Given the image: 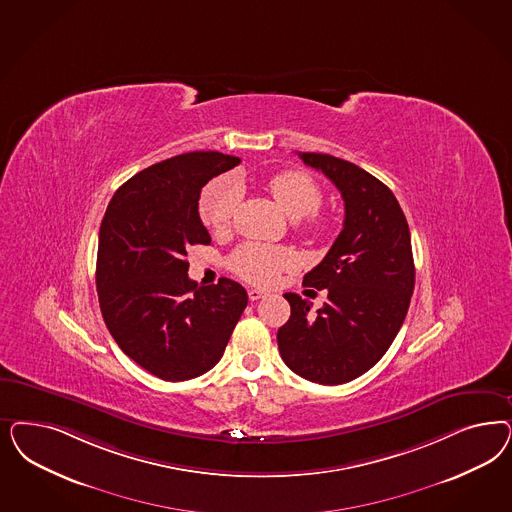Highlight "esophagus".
Returning <instances> with one entry per match:
<instances>
[{"instance_id":"esophagus-1","label":"esophagus","mask_w":512,"mask_h":512,"mask_svg":"<svg viewBox=\"0 0 512 512\" xmlns=\"http://www.w3.org/2000/svg\"><path fill=\"white\" fill-rule=\"evenodd\" d=\"M262 297H265V292H262V290H258V288H250V290H248V299H250V301H258V299H262Z\"/></svg>"}]
</instances>
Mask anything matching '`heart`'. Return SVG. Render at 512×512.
Instances as JSON below:
<instances>
[{
    "mask_svg": "<svg viewBox=\"0 0 512 512\" xmlns=\"http://www.w3.org/2000/svg\"><path fill=\"white\" fill-rule=\"evenodd\" d=\"M267 188L271 196L284 209L290 218H305L303 231L311 237H324L330 231V224L313 215L322 205V190L311 175L303 171H282L273 175ZM241 201V188L233 177H220L209 182L199 198V216L205 226L213 231H224L231 224L235 209ZM296 264V254L290 248L269 247L260 243H247L237 248L230 256V267L248 282L269 284L275 281L282 269H290Z\"/></svg>",
    "mask_w": 512,
    "mask_h": 512,
    "instance_id": "1",
    "label": "heart"
}]
</instances>
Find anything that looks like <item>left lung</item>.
Segmentation results:
<instances>
[{
	"label": "left lung",
	"instance_id": "8db88e82",
	"mask_svg": "<svg viewBox=\"0 0 512 512\" xmlns=\"http://www.w3.org/2000/svg\"><path fill=\"white\" fill-rule=\"evenodd\" d=\"M303 164L322 171L345 201L343 230L305 286L328 290L313 303L284 294L290 318L277 333L284 363L303 379L343 384L369 371L401 328L414 290L411 231L392 190L347 160L297 152Z\"/></svg>",
	"mask_w": 512,
	"mask_h": 512
}]
</instances>
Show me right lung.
<instances>
[{"label":"right lung","instance_id":"right-lung-1","mask_svg":"<svg viewBox=\"0 0 512 512\" xmlns=\"http://www.w3.org/2000/svg\"><path fill=\"white\" fill-rule=\"evenodd\" d=\"M241 160L186 152L133 175L101 220L99 307L116 345L158 379L179 382L213 369L247 307V290L222 277L188 279L186 248L209 245L201 188Z\"/></svg>","mask_w":512,"mask_h":512}]
</instances>
